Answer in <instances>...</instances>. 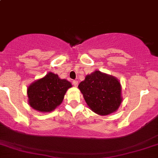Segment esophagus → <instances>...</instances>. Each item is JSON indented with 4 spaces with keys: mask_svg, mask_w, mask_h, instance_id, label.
<instances>
[{
    "mask_svg": "<svg viewBox=\"0 0 158 158\" xmlns=\"http://www.w3.org/2000/svg\"><path fill=\"white\" fill-rule=\"evenodd\" d=\"M78 84H79V82H78L77 80H74L73 82V85L75 86V87H77Z\"/></svg>",
    "mask_w": 158,
    "mask_h": 158,
    "instance_id": "esophagus-1",
    "label": "esophagus"
}]
</instances>
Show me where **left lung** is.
I'll return each mask as SVG.
<instances>
[{
	"label": "left lung",
	"instance_id": "left-lung-1",
	"mask_svg": "<svg viewBox=\"0 0 158 158\" xmlns=\"http://www.w3.org/2000/svg\"><path fill=\"white\" fill-rule=\"evenodd\" d=\"M90 109L100 115H108L118 110L121 85L115 76L95 70L88 74L78 86Z\"/></svg>",
	"mask_w": 158,
	"mask_h": 158
}]
</instances>
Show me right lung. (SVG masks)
<instances>
[{"label": "right lung", "mask_w": 158, "mask_h": 158, "mask_svg": "<svg viewBox=\"0 0 158 158\" xmlns=\"http://www.w3.org/2000/svg\"><path fill=\"white\" fill-rule=\"evenodd\" d=\"M72 84L57 74L49 72L27 87L28 104L40 112H50L63 102L66 92Z\"/></svg>", "instance_id": "1"}]
</instances>
